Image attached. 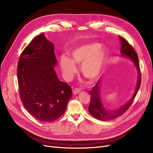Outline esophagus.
Wrapping results in <instances>:
<instances>
[{
    "label": "esophagus",
    "instance_id": "34e87169",
    "mask_svg": "<svg viewBox=\"0 0 153 153\" xmlns=\"http://www.w3.org/2000/svg\"><path fill=\"white\" fill-rule=\"evenodd\" d=\"M72 92H73L74 94H78L81 92V90L78 89V88H76V89H74L73 90V91H72Z\"/></svg>",
    "mask_w": 153,
    "mask_h": 153
}]
</instances>
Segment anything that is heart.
<instances>
[{
    "mask_svg": "<svg viewBox=\"0 0 153 153\" xmlns=\"http://www.w3.org/2000/svg\"><path fill=\"white\" fill-rule=\"evenodd\" d=\"M72 59L67 56L61 58V68L65 77L69 79L76 72L75 64L82 63V75L92 82L97 79L103 69L106 59L105 50L97 43H90L79 46L72 52Z\"/></svg>",
    "mask_w": 153,
    "mask_h": 153,
    "instance_id": "heart-1",
    "label": "heart"
}]
</instances>
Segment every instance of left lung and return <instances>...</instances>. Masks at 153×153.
Instances as JSON below:
<instances>
[{"instance_id": "left-lung-1", "label": "left lung", "mask_w": 153, "mask_h": 153, "mask_svg": "<svg viewBox=\"0 0 153 153\" xmlns=\"http://www.w3.org/2000/svg\"><path fill=\"white\" fill-rule=\"evenodd\" d=\"M120 41L122 43L121 48V53L122 56H125L126 57L131 59V60L134 62L135 66L138 71V83L136 85L135 91L133 97L130 99L129 101H128L124 105L120 107L118 109L115 110L108 111L103 107L102 103L101 102L100 97V82L99 79L97 84L93 87L92 89L90 91L91 95V101L89 103V107L88 110L91 115L97 120H101V121H109V120H113L123 115L124 113L128 110L131 105L132 103L134 101V99L136 97V94L140 89L141 82V74L140 71V64L138 58V54L134 50L133 46L128 43L126 40L120 36Z\"/></svg>"}]
</instances>
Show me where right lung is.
<instances>
[{
    "mask_svg": "<svg viewBox=\"0 0 153 153\" xmlns=\"http://www.w3.org/2000/svg\"><path fill=\"white\" fill-rule=\"evenodd\" d=\"M56 63L54 45L43 33L31 40L18 62L19 91L23 105L43 122L59 118L72 97L71 87L60 81L53 67Z\"/></svg>",
    "mask_w": 153,
    "mask_h": 153,
    "instance_id": "right-lung-1",
    "label": "right lung"
}]
</instances>
